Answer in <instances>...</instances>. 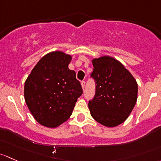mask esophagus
<instances>
[{
	"instance_id": "esophagus-1",
	"label": "esophagus",
	"mask_w": 161,
	"mask_h": 161,
	"mask_svg": "<svg viewBox=\"0 0 161 161\" xmlns=\"http://www.w3.org/2000/svg\"><path fill=\"white\" fill-rule=\"evenodd\" d=\"M80 84H81V87H82V88L84 89V87H85V81H81V83H80Z\"/></svg>"
}]
</instances>
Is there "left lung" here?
<instances>
[{"label": "left lung", "mask_w": 161, "mask_h": 161, "mask_svg": "<svg viewBox=\"0 0 161 161\" xmlns=\"http://www.w3.org/2000/svg\"><path fill=\"white\" fill-rule=\"evenodd\" d=\"M92 61L96 92L88 103L91 115L104 126L115 127L125 122L132 112L137 101L138 84L130 71L115 58L103 56Z\"/></svg>", "instance_id": "left-lung-1"}]
</instances>
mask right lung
Wrapping results in <instances>:
<instances>
[{"instance_id":"right-lung-1","label":"right lung","mask_w":161,"mask_h":161,"mask_svg":"<svg viewBox=\"0 0 161 161\" xmlns=\"http://www.w3.org/2000/svg\"><path fill=\"white\" fill-rule=\"evenodd\" d=\"M72 56L53 51L42 56L31 69L24 87L29 111L40 125L56 128L69 119L82 94L76 73L68 66Z\"/></svg>"}]
</instances>
